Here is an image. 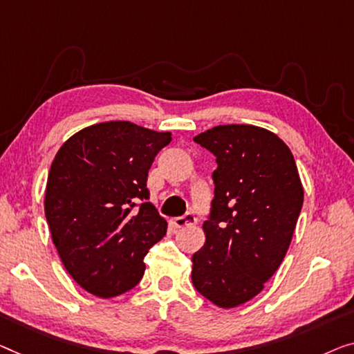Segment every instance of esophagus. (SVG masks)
Segmentation results:
<instances>
[{
	"label": "esophagus",
	"instance_id": "esophagus-1",
	"mask_svg": "<svg viewBox=\"0 0 354 354\" xmlns=\"http://www.w3.org/2000/svg\"><path fill=\"white\" fill-rule=\"evenodd\" d=\"M195 223H197V218H195V214H192V213H187V214L179 216V218L173 219V224H175V227H178V229L189 227V225H195Z\"/></svg>",
	"mask_w": 354,
	"mask_h": 354
}]
</instances>
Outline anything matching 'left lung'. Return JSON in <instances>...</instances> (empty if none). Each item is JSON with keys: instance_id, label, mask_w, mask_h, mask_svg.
I'll return each mask as SVG.
<instances>
[{"instance_id": "1", "label": "left lung", "mask_w": 354, "mask_h": 354, "mask_svg": "<svg viewBox=\"0 0 354 354\" xmlns=\"http://www.w3.org/2000/svg\"><path fill=\"white\" fill-rule=\"evenodd\" d=\"M194 141L213 152L218 168L192 283L209 302L234 308L256 297L286 256L304 203L302 181L291 149L262 127L218 125Z\"/></svg>"}]
</instances>
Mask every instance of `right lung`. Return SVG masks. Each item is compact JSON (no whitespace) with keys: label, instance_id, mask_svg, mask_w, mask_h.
<instances>
[{"label":"right lung","instance_id":"right-lung-1","mask_svg":"<svg viewBox=\"0 0 354 354\" xmlns=\"http://www.w3.org/2000/svg\"><path fill=\"white\" fill-rule=\"evenodd\" d=\"M170 131L109 120L79 130L50 165L44 211L66 272L97 297L109 299L143 278L145 256L167 234L151 202L147 173Z\"/></svg>","mask_w":354,"mask_h":354}]
</instances>
